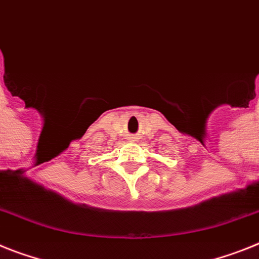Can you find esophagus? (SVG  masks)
<instances>
[{
    "label": "esophagus",
    "instance_id": "esophagus-1",
    "mask_svg": "<svg viewBox=\"0 0 259 259\" xmlns=\"http://www.w3.org/2000/svg\"><path fill=\"white\" fill-rule=\"evenodd\" d=\"M132 139V141H135V138H131Z\"/></svg>",
    "mask_w": 259,
    "mask_h": 259
}]
</instances>
